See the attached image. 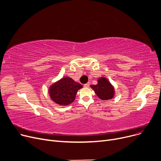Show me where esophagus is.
Returning <instances> with one entry per match:
<instances>
[{
    "mask_svg": "<svg viewBox=\"0 0 161 161\" xmlns=\"http://www.w3.org/2000/svg\"><path fill=\"white\" fill-rule=\"evenodd\" d=\"M89 86H90V83L88 82V83H86V84H84L83 86L85 87H89Z\"/></svg>",
    "mask_w": 161,
    "mask_h": 161,
    "instance_id": "esophagus-1",
    "label": "esophagus"
}]
</instances>
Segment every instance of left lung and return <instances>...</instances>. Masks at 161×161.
Wrapping results in <instances>:
<instances>
[{
    "label": "left lung",
    "mask_w": 161,
    "mask_h": 161,
    "mask_svg": "<svg viewBox=\"0 0 161 161\" xmlns=\"http://www.w3.org/2000/svg\"><path fill=\"white\" fill-rule=\"evenodd\" d=\"M99 98L103 100H110L114 95V89L105 78H99L97 85L91 86Z\"/></svg>",
    "instance_id": "obj_1"
}]
</instances>
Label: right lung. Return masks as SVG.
Here are the masks:
<instances>
[{
    "label": "right lung",
    "mask_w": 161,
    "mask_h": 161,
    "mask_svg": "<svg viewBox=\"0 0 161 161\" xmlns=\"http://www.w3.org/2000/svg\"><path fill=\"white\" fill-rule=\"evenodd\" d=\"M82 87L80 83L70 78H64L50 87L49 95L57 104L69 105L75 100L78 91Z\"/></svg>",
    "instance_id": "1"
}]
</instances>
